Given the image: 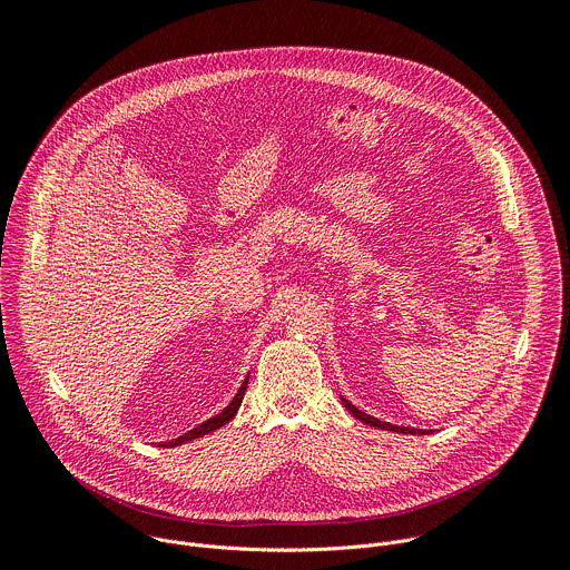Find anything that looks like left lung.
<instances>
[{
  "label": "left lung",
  "mask_w": 570,
  "mask_h": 570,
  "mask_svg": "<svg viewBox=\"0 0 570 570\" xmlns=\"http://www.w3.org/2000/svg\"><path fill=\"white\" fill-rule=\"evenodd\" d=\"M341 401L345 403V409L358 420V422H363V424H367V426H374V429H383V431H392V433H403V435H426V433H433V431H422V429H405V426H394V424H390V422H381V420H376V417H372V415H367V413H363V411H358L356 405L352 403V401H347L343 394H341Z\"/></svg>",
  "instance_id": "left-lung-1"
}]
</instances>
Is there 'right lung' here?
Returning <instances> with one entry per match:
<instances>
[{"label":"right lung","mask_w":570,"mask_h":570,"mask_svg":"<svg viewBox=\"0 0 570 570\" xmlns=\"http://www.w3.org/2000/svg\"><path fill=\"white\" fill-rule=\"evenodd\" d=\"M248 381H250V374L243 379V383H240V387L236 390V394L232 396V401L225 405V409L218 413V415H214V417H209V420H205L203 424H198L196 429H191V431H187V433H183L180 438H176V440H167V442H157V446H161V449H174V446H180V444H187V442H191V440H198V438H203V435H209V433H214V431H218L220 426H225V424H229L232 420H234V415L238 413V405H240V401H243V394H246V387H248Z\"/></svg>","instance_id":"obj_1"}]
</instances>
